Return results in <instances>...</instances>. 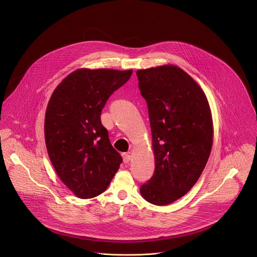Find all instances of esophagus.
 I'll list each match as a JSON object with an SVG mask.
<instances>
[{
  "label": "esophagus",
  "mask_w": 257,
  "mask_h": 257,
  "mask_svg": "<svg viewBox=\"0 0 257 257\" xmlns=\"http://www.w3.org/2000/svg\"><path fill=\"white\" fill-rule=\"evenodd\" d=\"M122 157H123V161H124V163H125V164L129 163V162H130V160L132 159V156H131L130 154H128V153L123 154V155H122Z\"/></svg>",
  "instance_id": "34e87169"
}]
</instances>
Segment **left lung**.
Wrapping results in <instances>:
<instances>
[{
	"label": "left lung",
	"instance_id": "1",
	"mask_svg": "<svg viewBox=\"0 0 257 257\" xmlns=\"http://www.w3.org/2000/svg\"><path fill=\"white\" fill-rule=\"evenodd\" d=\"M149 106L156 169L140 187L155 205L184 196L199 179L210 155L213 124L208 100L198 83L178 66L137 70Z\"/></svg>",
	"mask_w": 257,
	"mask_h": 257
}]
</instances>
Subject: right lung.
Masks as SVG:
<instances>
[{"label": "right lung", "mask_w": 257, "mask_h": 257, "mask_svg": "<svg viewBox=\"0 0 257 257\" xmlns=\"http://www.w3.org/2000/svg\"><path fill=\"white\" fill-rule=\"evenodd\" d=\"M133 70L80 68L55 88L45 116L48 155L61 181L81 199L101 194L120 168L100 114Z\"/></svg>", "instance_id": "obj_1"}]
</instances>
